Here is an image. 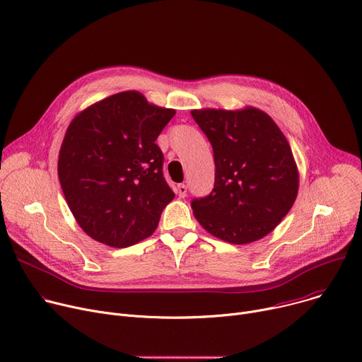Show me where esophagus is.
I'll return each instance as SVG.
<instances>
[{"label": "esophagus", "mask_w": 362, "mask_h": 362, "mask_svg": "<svg viewBox=\"0 0 362 362\" xmlns=\"http://www.w3.org/2000/svg\"><path fill=\"white\" fill-rule=\"evenodd\" d=\"M177 193H179V196L180 198H185V196L187 194V186L186 185H177Z\"/></svg>", "instance_id": "1"}]
</instances>
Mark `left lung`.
<instances>
[{
    "label": "left lung",
    "instance_id": "8db88e82",
    "mask_svg": "<svg viewBox=\"0 0 362 362\" xmlns=\"http://www.w3.org/2000/svg\"><path fill=\"white\" fill-rule=\"evenodd\" d=\"M212 144L214 189L194 198V218L214 237L248 244L270 234L293 206L299 173L276 122L257 108L193 110Z\"/></svg>",
    "mask_w": 362,
    "mask_h": 362
}]
</instances>
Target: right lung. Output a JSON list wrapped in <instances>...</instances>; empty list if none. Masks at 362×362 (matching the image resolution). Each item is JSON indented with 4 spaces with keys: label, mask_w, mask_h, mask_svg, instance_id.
I'll return each instance as SVG.
<instances>
[{
    "label": "right lung",
    "mask_w": 362,
    "mask_h": 362,
    "mask_svg": "<svg viewBox=\"0 0 362 362\" xmlns=\"http://www.w3.org/2000/svg\"><path fill=\"white\" fill-rule=\"evenodd\" d=\"M175 114L127 90L74 118L60 147L57 173L75 219L90 238L125 248L154 233L175 198L156 140Z\"/></svg>",
    "instance_id": "obj_1"
}]
</instances>
